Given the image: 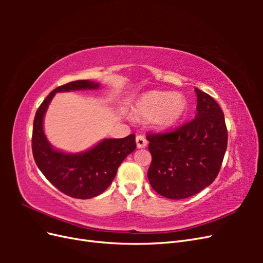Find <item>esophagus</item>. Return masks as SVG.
I'll return each instance as SVG.
<instances>
[{
    "mask_svg": "<svg viewBox=\"0 0 263 263\" xmlns=\"http://www.w3.org/2000/svg\"><path fill=\"white\" fill-rule=\"evenodd\" d=\"M147 139L145 136L142 135H138L136 137V144H137V148H145L147 146Z\"/></svg>",
    "mask_w": 263,
    "mask_h": 263,
    "instance_id": "34e87169",
    "label": "esophagus"
}]
</instances>
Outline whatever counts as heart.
Listing matches in <instances>:
<instances>
[{
	"label": "heart",
	"mask_w": 263,
	"mask_h": 263,
	"mask_svg": "<svg viewBox=\"0 0 263 263\" xmlns=\"http://www.w3.org/2000/svg\"><path fill=\"white\" fill-rule=\"evenodd\" d=\"M189 108L187 100L181 94L151 91L137 100L135 112L142 118L151 119L160 128L177 125L185 116Z\"/></svg>",
	"instance_id": "b5f03b06"
}]
</instances>
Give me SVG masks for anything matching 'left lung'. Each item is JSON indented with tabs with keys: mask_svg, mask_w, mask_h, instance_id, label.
Returning <instances> with one entry per match:
<instances>
[{
	"mask_svg": "<svg viewBox=\"0 0 263 263\" xmlns=\"http://www.w3.org/2000/svg\"><path fill=\"white\" fill-rule=\"evenodd\" d=\"M197 105L193 121L176 130L147 134L153 160L150 185L158 194L182 200L212 184L220 170L228 134L221 108L211 95L195 89Z\"/></svg>",
	"mask_w": 263,
	"mask_h": 263,
	"instance_id": "left-lung-1",
	"label": "left lung"
}]
</instances>
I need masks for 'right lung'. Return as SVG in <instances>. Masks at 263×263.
Here are the masks:
<instances>
[{
    "label": "right lung",
    "instance_id": "obj_1",
    "mask_svg": "<svg viewBox=\"0 0 263 263\" xmlns=\"http://www.w3.org/2000/svg\"><path fill=\"white\" fill-rule=\"evenodd\" d=\"M100 83L78 80L58 86L38 107L33 126L31 149L39 170L62 193L80 200L100 195L113 182L118 166L136 149L135 135L121 139H103L97 146L79 154L54 149L44 133V116L55 93L97 90Z\"/></svg>",
    "mask_w": 263,
    "mask_h": 263
}]
</instances>
